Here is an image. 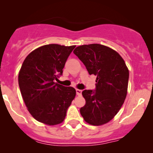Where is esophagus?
<instances>
[{
	"label": "esophagus",
	"mask_w": 153,
	"mask_h": 153,
	"mask_svg": "<svg viewBox=\"0 0 153 153\" xmlns=\"http://www.w3.org/2000/svg\"><path fill=\"white\" fill-rule=\"evenodd\" d=\"M76 94L78 96H80L82 94V90H80V89H76Z\"/></svg>",
	"instance_id": "34e87169"
}]
</instances>
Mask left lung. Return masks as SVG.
I'll return each mask as SVG.
<instances>
[{"instance_id": "obj_1", "label": "left lung", "mask_w": 153, "mask_h": 153, "mask_svg": "<svg viewBox=\"0 0 153 153\" xmlns=\"http://www.w3.org/2000/svg\"><path fill=\"white\" fill-rule=\"evenodd\" d=\"M90 75L96 78V89L84 90L85 104L80 114L94 126L106 124L114 117L127 94L129 70L118 52L99 44L77 47L73 51Z\"/></svg>"}]
</instances>
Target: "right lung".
I'll return each mask as SVG.
<instances>
[{
  "label": "right lung",
  "instance_id": "obj_1",
  "mask_svg": "<svg viewBox=\"0 0 153 153\" xmlns=\"http://www.w3.org/2000/svg\"><path fill=\"white\" fill-rule=\"evenodd\" d=\"M75 47L51 44L31 52L19 73L21 94L28 111L47 125L62 123L76 91L54 82L62 74L67 59Z\"/></svg>",
  "mask_w": 153,
  "mask_h": 153
}]
</instances>
